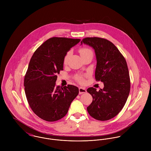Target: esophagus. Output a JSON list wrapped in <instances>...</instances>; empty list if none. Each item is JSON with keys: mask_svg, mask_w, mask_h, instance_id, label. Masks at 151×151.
<instances>
[{"mask_svg": "<svg viewBox=\"0 0 151 151\" xmlns=\"http://www.w3.org/2000/svg\"><path fill=\"white\" fill-rule=\"evenodd\" d=\"M86 89L84 87H80L79 88V93L82 94L84 93H86Z\"/></svg>", "mask_w": 151, "mask_h": 151, "instance_id": "34e87169", "label": "esophagus"}]
</instances>
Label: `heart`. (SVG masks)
<instances>
[{"label": "heart", "mask_w": 151, "mask_h": 151, "mask_svg": "<svg viewBox=\"0 0 151 151\" xmlns=\"http://www.w3.org/2000/svg\"><path fill=\"white\" fill-rule=\"evenodd\" d=\"M90 52H92V50H91V49H88V48H82V49H81L80 50V53L81 56L84 55H86V53H90ZM70 53V52H68L67 53V54H66L65 56V58H64V63H65V64L67 63V61H68ZM76 78H77V80L78 81H80V82H81V83H83V82L84 81L83 76H81V75H78V76H77Z\"/></svg>", "instance_id": "b5f03b06"}]
</instances>
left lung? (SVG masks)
I'll list each match as a JSON object with an SVG mask.
<instances>
[{
	"instance_id": "left-lung-1",
	"label": "left lung",
	"mask_w": 151,
	"mask_h": 151,
	"mask_svg": "<svg viewBox=\"0 0 151 151\" xmlns=\"http://www.w3.org/2000/svg\"><path fill=\"white\" fill-rule=\"evenodd\" d=\"M83 43L94 49L95 78L104 84L99 91L93 87L87 89L93 98L87 111L96 120H110L122 110L129 95L130 80L126 61L116 46L106 39L86 38L81 45Z\"/></svg>"
}]
</instances>
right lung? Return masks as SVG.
<instances>
[{"mask_svg": "<svg viewBox=\"0 0 151 151\" xmlns=\"http://www.w3.org/2000/svg\"><path fill=\"white\" fill-rule=\"evenodd\" d=\"M81 40L53 37L33 54L24 77L25 93L29 106L39 117L55 122L67 113L79 93L78 87L56 86L57 74L63 70L64 58Z\"/></svg>", "mask_w": 151, "mask_h": 151, "instance_id": "obj_1", "label": "right lung"}]
</instances>
